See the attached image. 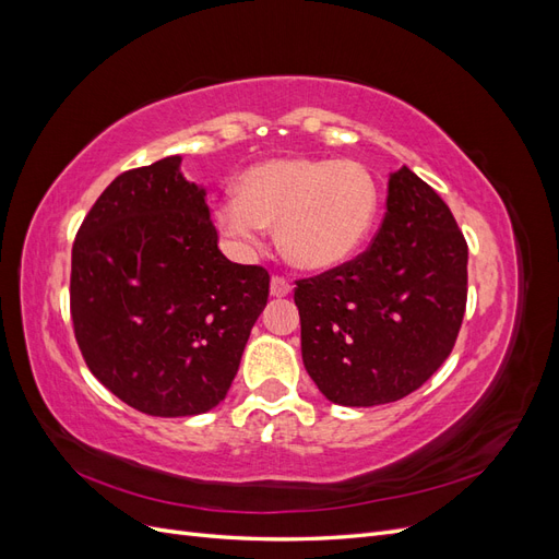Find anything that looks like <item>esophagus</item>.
Instances as JSON below:
<instances>
[{"instance_id":"obj_1","label":"esophagus","mask_w":559,"mask_h":559,"mask_svg":"<svg viewBox=\"0 0 559 559\" xmlns=\"http://www.w3.org/2000/svg\"><path fill=\"white\" fill-rule=\"evenodd\" d=\"M270 294L277 296V298H282V296H289V294H292V284H289V280L282 277V275H275L273 280H270Z\"/></svg>"}]
</instances>
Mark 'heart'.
Masks as SVG:
<instances>
[{"label": "heart", "mask_w": 559, "mask_h": 559, "mask_svg": "<svg viewBox=\"0 0 559 559\" xmlns=\"http://www.w3.org/2000/svg\"><path fill=\"white\" fill-rule=\"evenodd\" d=\"M378 207L380 186L364 163L273 158L249 167L238 198L218 202L214 222L240 247L259 245L263 226H277L286 261L326 270L364 245Z\"/></svg>", "instance_id": "heart-1"}]
</instances>
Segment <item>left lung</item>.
<instances>
[{
    "label": "left lung",
    "mask_w": 559,
    "mask_h": 559,
    "mask_svg": "<svg viewBox=\"0 0 559 559\" xmlns=\"http://www.w3.org/2000/svg\"><path fill=\"white\" fill-rule=\"evenodd\" d=\"M466 263L450 207L403 165L389 177L386 212L368 249L296 282L302 364L319 392L368 408L425 384L460 335Z\"/></svg>",
    "instance_id": "8db88e82"
}]
</instances>
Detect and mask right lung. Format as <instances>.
<instances>
[{
	"label": "right lung",
	"mask_w": 559,
	"mask_h": 559,
	"mask_svg": "<svg viewBox=\"0 0 559 559\" xmlns=\"http://www.w3.org/2000/svg\"><path fill=\"white\" fill-rule=\"evenodd\" d=\"M181 156L118 175L72 247L70 310L91 373L156 417L212 411L238 373L270 275L218 249Z\"/></svg>",
	"instance_id": "1"
}]
</instances>
